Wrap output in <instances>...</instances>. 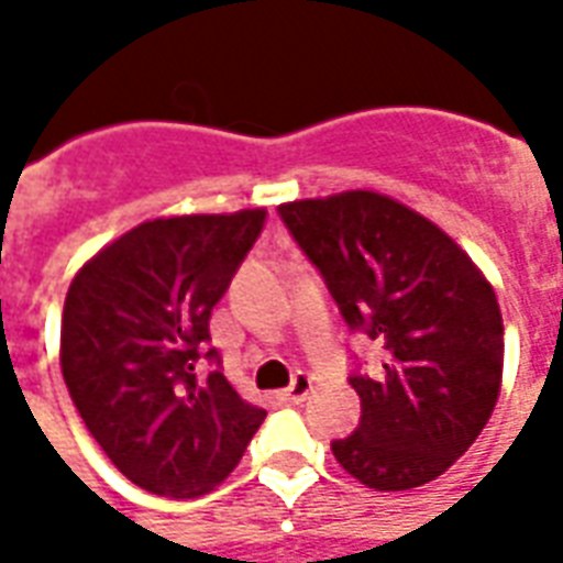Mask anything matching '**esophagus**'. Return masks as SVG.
<instances>
[{
    "instance_id": "34e87169",
    "label": "esophagus",
    "mask_w": 563,
    "mask_h": 563,
    "mask_svg": "<svg viewBox=\"0 0 563 563\" xmlns=\"http://www.w3.org/2000/svg\"><path fill=\"white\" fill-rule=\"evenodd\" d=\"M313 391V379L307 377V374H298V377L292 379V386L289 389L283 391V401H289V404H301Z\"/></svg>"
}]
</instances>
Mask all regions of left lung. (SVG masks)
Instances as JSON below:
<instances>
[{
	"instance_id": "left-lung-1",
	"label": "left lung",
	"mask_w": 563,
	"mask_h": 563,
	"mask_svg": "<svg viewBox=\"0 0 563 563\" xmlns=\"http://www.w3.org/2000/svg\"><path fill=\"white\" fill-rule=\"evenodd\" d=\"M346 325L379 343L355 374L362 422L331 452L377 492H407L455 464L495 410L504 377L500 305L440 225L374 189L280 205Z\"/></svg>"
}]
</instances>
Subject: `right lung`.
Wrapping results in <instances>:
<instances>
[{"mask_svg":"<svg viewBox=\"0 0 563 563\" xmlns=\"http://www.w3.org/2000/svg\"><path fill=\"white\" fill-rule=\"evenodd\" d=\"M265 208L156 217L102 246L68 286L59 365L87 431L153 495H208L265 410L220 371L198 377L210 310L256 244Z\"/></svg>","mask_w":563,"mask_h":563,"instance_id":"add662e5","label":"right lung"}]
</instances>
